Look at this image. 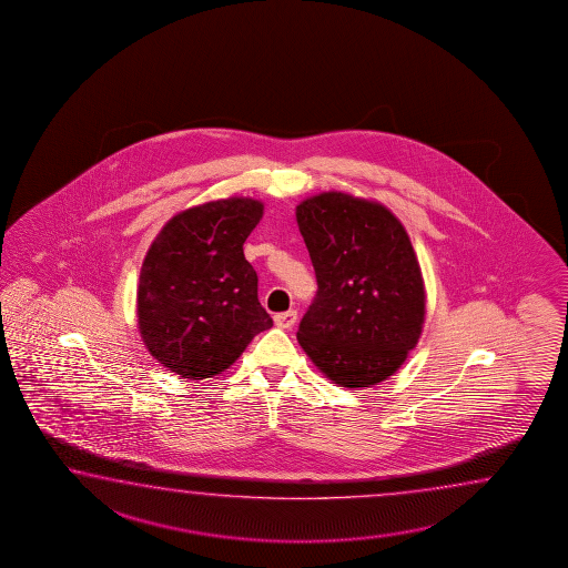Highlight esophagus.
Masks as SVG:
<instances>
[{
	"instance_id": "34e87169",
	"label": "esophagus",
	"mask_w": 568,
	"mask_h": 568,
	"mask_svg": "<svg viewBox=\"0 0 568 568\" xmlns=\"http://www.w3.org/2000/svg\"><path fill=\"white\" fill-rule=\"evenodd\" d=\"M296 318H298L296 311L280 312V314L274 316V323H276V326H280V328H292V326L296 324Z\"/></svg>"
}]
</instances>
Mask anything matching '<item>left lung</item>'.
Wrapping results in <instances>:
<instances>
[{
  "instance_id": "obj_1",
  "label": "left lung",
  "mask_w": 568,
  "mask_h": 568,
  "mask_svg": "<svg viewBox=\"0 0 568 568\" xmlns=\"http://www.w3.org/2000/svg\"><path fill=\"white\" fill-rule=\"evenodd\" d=\"M296 220L318 284L298 343L336 385H377L422 334L425 290L409 235L387 207L338 191L302 201Z\"/></svg>"
}]
</instances>
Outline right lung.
Returning <instances> with one entry per match:
<instances>
[{
	"instance_id": "add662e5",
	"label": "right lung",
	"mask_w": 568,
	"mask_h": 568,
	"mask_svg": "<svg viewBox=\"0 0 568 568\" xmlns=\"http://www.w3.org/2000/svg\"><path fill=\"white\" fill-rule=\"evenodd\" d=\"M262 212L250 197L210 201L175 215L149 247L136 292L139 331L171 373L217 375L272 326L244 256Z\"/></svg>"
}]
</instances>
